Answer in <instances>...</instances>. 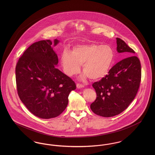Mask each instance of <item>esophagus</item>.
<instances>
[{
  "label": "esophagus",
  "mask_w": 155,
  "mask_h": 155,
  "mask_svg": "<svg viewBox=\"0 0 155 155\" xmlns=\"http://www.w3.org/2000/svg\"><path fill=\"white\" fill-rule=\"evenodd\" d=\"M77 88L81 89L83 87H84V85L83 84H77Z\"/></svg>",
  "instance_id": "esophagus-1"
}]
</instances>
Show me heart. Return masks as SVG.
Wrapping results in <instances>:
<instances>
[{
	"instance_id": "b5f03b06",
	"label": "heart",
	"mask_w": 155,
	"mask_h": 155,
	"mask_svg": "<svg viewBox=\"0 0 155 155\" xmlns=\"http://www.w3.org/2000/svg\"><path fill=\"white\" fill-rule=\"evenodd\" d=\"M114 58V51L110 46L89 43L75 46L71 52L64 50L61 54L60 63L68 76L78 74L82 64L84 77L97 80L109 73Z\"/></svg>"
}]
</instances>
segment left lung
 Listing matches in <instances>:
<instances>
[{"mask_svg": "<svg viewBox=\"0 0 155 155\" xmlns=\"http://www.w3.org/2000/svg\"><path fill=\"white\" fill-rule=\"evenodd\" d=\"M117 51L126 52L127 58L121 60L104 77L92 84L96 99L91 109L98 116L113 117L125 110L136 96L140 85V60L135 51L121 39L117 38Z\"/></svg>", "mask_w": 155, "mask_h": 155, "instance_id": "8db88e82", "label": "left lung"}]
</instances>
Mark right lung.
Returning <instances> with one entry per match:
<instances>
[{
    "mask_svg": "<svg viewBox=\"0 0 155 155\" xmlns=\"http://www.w3.org/2000/svg\"><path fill=\"white\" fill-rule=\"evenodd\" d=\"M58 43L54 39V45ZM52 44L50 40L32 44L15 67L20 100L33 114L45 119L56 117L64 110L70 93L76 88L72 79L56 68L59 60Z\"/></svg>",
    "mask_w": 155,
    "mask_h": 155,
    "instance_id": "obj_1",
    "label": "right lung"
}]
</instances>
